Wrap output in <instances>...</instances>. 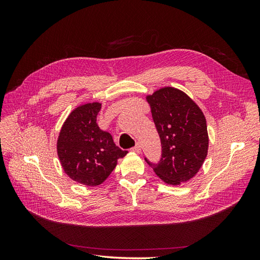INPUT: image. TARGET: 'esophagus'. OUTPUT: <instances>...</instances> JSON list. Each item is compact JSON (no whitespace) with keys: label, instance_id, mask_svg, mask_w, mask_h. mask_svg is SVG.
<instances>
[{"label":"esophagus","instance_id":"34e87169","mask_svg":"<svg viewBox=\"0 0 260 260\" xmlns=\"http://www.w3.org/2000/svg\"><path fill=\"white\" fill-rule=\"evenodd\" d=\"M132 151L133 152H136V153H141V145H140V143H137L135 146L132 147Z\"/></svg>","mask_w":260,"mask_h":260}]
</instances>
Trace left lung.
I'll use <instances>...</instances> for the list:
<instances>
[{
  "label": "left lung",
  "mask_w": 260,
  "mask_h": 260,
  "mask_svg": "<svg viewBox=\"0 0 260 260\" xmlns=\"http://www.w3.org/2000/svg\"><path fill=\"white\" fill-rule=\"evenodd\" d=\"M161 142L158 165L146 162L165 183L180 185L202 168L208 153L206 118L186 93L164 86L146 95Z\"/></svg>",
  "instance_id": "left-lung-1"
}]
</instances>
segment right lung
<instances>
[{
    "label": "right lung",
    "mask_w": 260,
    "mask_h": 260,
    "mask_svg": "<svg viewBox=\"0 0 260 260\" xmlns=\"http://www.w3.org/2000/svg\"><path fill=\"white\" fill-rule=\"evenodd\" d=\"M99 102L76 107L61 125L57 138V155L65 174L78 183L96 186L104 182L127 155L114 143L108 132L102 131L96 116Z\"/></svg>",
    "instance_id": "add662e5"
}]
</instances>
